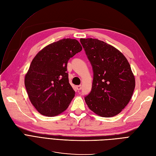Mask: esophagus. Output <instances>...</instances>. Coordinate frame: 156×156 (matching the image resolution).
I'll return each instance as SVG.
<instances>
[{
  "instance_id": "esophagus-1",
  "label": "esophagus",
  "mask_w": 156,
  "mask_h": 156,
  "mask_svg": "<svg viewBox=\"0 0 156 156\" xmlns=\"http://www.w3.org/2000/svg\"><path fill=\"white\" fill-rule=\"evenodd\" d=\"M76 88H77V90H81V85L76 86Z\"/></svg>"
}]
</instances>
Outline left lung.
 <instances>
[{"mask_svg": "<svg viewBox=\"0 0 156 156\" xmlns=\"http://www.w3.org/2000/svg\"><path fill=\"white\" fill-rule=\"evenodd\" d=\"M92 66V90L84 100L90 109L102 117L115 116L130 101L135 80L130 65L120 51L93 38L80 39Z\"/></svg>", "mask_w": 156, "mask_h": 156, "instance_id": "left-lung-1", "label": "left lung"}]
</instances>
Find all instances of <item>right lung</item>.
<instances>
[{
  "label": "right lung",
  "instance_id": "right-lung-1",
  "mask_svg": "<svg viewBox=\"0 0 156 156\" xmlns=\"http://www.w3.org/2000/svg\"><path fill=\"white\" fill-rule=\"evenodd\" d=\"M82 49L77 40L65 38L47 45L33 58L25 85L41 115L55 116L68 107L75 92L69 83L67 64Z\"/></svg>",
  "mask_w": 156,
  "mask_h": 156
}]
</instances>
